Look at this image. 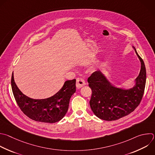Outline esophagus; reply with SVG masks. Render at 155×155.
Masks as SVG:
<instances>
[{"mask_svg":"<svg viewBox=\"0 0 155 155\" xmlns=\"http://www.w3.org/2000/svg\"><path fill=\"white\" fill-rule=\"evenodd\" d=\"M86 84V83L85 81L83 79L80 78H77V80H76V86H77V87L78 89H80L81 87L85 86Z\"/></svg>","mask_w":155,"mask_h":155,"instance_id":"esophagus-1","label":"esophagus"}]
</instances>
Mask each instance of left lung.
Instances as JSON below:
<instances>
[{
  "mask_svg": "<svg viewBox=\"0 0 155 155\" xmlns=\"http://www.w3.org/2000/svg\"><path fill=\"white\" fill-rule=\"evenodd\" d=\"M133 47L141 64L139 74L133 87L126 89L114 86L100 71L94 72L87 79L92 89L91 108L94 114L102 120H116L128 115L137 107L142 98L146 69L143 60Z\"/></svg>",
  "mask_w": 155,
  "mask_h": 155,
  "instance_id": "1",
  "label": "left lung"
}]
</instances>
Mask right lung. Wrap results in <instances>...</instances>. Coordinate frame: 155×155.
I'll use <instances>...</instances> for the list:
<instances>
[{
    "label": "right lung",
    "mask_w": 155,
    "mask_h": 155,
    "mask_svg": "<svg viewBox=\"0 0 155 155\" xmlns=\"http://www.w3.org/2000/svg\"><path fill=\"white\" fill-rule=\"evenodd\" d=\"M76 80H67L54 95L45 99H33L24 95L12 77V87L15 98L21 111L31 119L45 123H55L66 115L71 96L76 91Z\"/></svg>",
    "instance_id": "obj_1"
}]
</instances>
